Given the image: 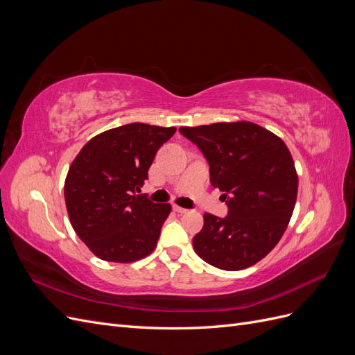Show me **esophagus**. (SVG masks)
Returning a JSON list of instances; mask_svg holds the SVG:
<instances>
[{"instance_id": "34e87169", "label": "esophagus", "mask_w": 355, "mask_h": 355, "mask_svg": "<svg viewBox=\"0 0 355 355\" xmlns=\"http://www.w3.org/2000/svg\"><path fill=\"white\" fill-rule=\"evenodd\" d=\"M173 210H175L176 213H180V214H184V213H187V211H188L187 209H184V207H179V206H173Z\"/></svg>"}]
</instances>
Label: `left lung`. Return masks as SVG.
<instances>
[{"label": "left lung", "mask_w": 355, "mask_h": 355, "mask_svg": "<svg viewBox=\"0 0 355 355\" xmlns=\"http://www.w3.org/2000/svg\"><path fill=\"white\" fill-rule=\"evenodd\" d=\"M210 166V182L227 200L228 216L204 213L192 240L202 261L225 271L259 262L280 241L297 197V173L288 148L250 121L180 127Z\"/></svg>", "instance_id": "1"}]
</instances>
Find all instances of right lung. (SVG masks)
I'll use <instances>...</instances> for the list:
<instances>
[{"instance_id":"obj_1","label":"right lung","mask_w":355,"mask_h":355,"mask_svg":"<svg viewBox=\"0 0 355 355\" xmlns=\"http://www.w3.org/2000/svg\"><path fill=\"white\" fill-rule=\"evenodd\" d=\"M176 127L132 123L92 137L65 179V202L73 231L99 259L128 263L151 254L168 202L137 196L159 146Z\"/></svg>"}]
</instances>
